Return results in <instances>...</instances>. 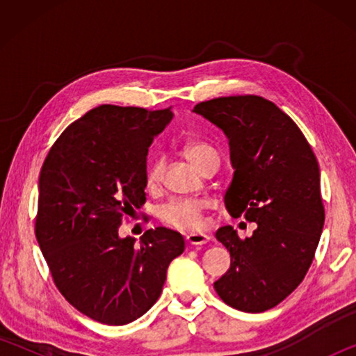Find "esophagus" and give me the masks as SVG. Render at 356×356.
I'll return each instance as SVG.
<instances>
[{"instance_id": "obj_1", "label": "esophagus", "mask_w": 356, "mask_h": 356, "mask_svg": "<svg viewBox=\"0 0 356 356\" xmlns=\"http://www.w3.org/2000/svg\"><path fill=\"white\" fill-rule=\"evenodd\" d=\"M186 242L190 245H206L210 242V237L207 234H196V232H191L186 236Z\"/></svg>"}]
</instances>
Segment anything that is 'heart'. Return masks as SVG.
Instances as JSON below:
<instances>
[{
  "label": "heart",
  "instance_id": "1",
  "mask_svg": "<svg viewBox=\"0 0 356 356\" xmlns=\"http://www.w3.org/2000/svg\"><path fill=\"white\" fill-rule=\"evenodd\" d=\"M185 154L188 160L196 168H200L204 160L210 155H216L215 149L201 141H190L185 144ZM163 160H155L147 170V184L155 186L163 176ZM207 209V202L202 200H174L165 204L160 210L161 220L172 227L182 231H196L204 226V212Z\"/></svg>",
  "mask_w": 356,
  "mask_h": 356
}]
</instances>
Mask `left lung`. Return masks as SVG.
Listing matches in <instances>:
<instances>
[{
    "label": "left lung",
    "instance_id": "obj_1",
    "mask_svg": "<svg viewBox=\"0 0 356 356\" xmlns=\"http://www.w3.org/2000/svg\"><path fill=\"white\" fill-rule=\"evenodd\" d=\"M193 113L229 141L232 182L225 206L257 229L242 240L232 226L216 231L231 267L213 282L226 305L245 312L275 308L303 281L323 229L321 171L297 124L273 102L231 95L201 102Z\"/></svg>",
    "mask_w": 356,
    "mask_h": 356
}]
</instances>
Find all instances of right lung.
I'll return each instance as SVG.
<instances>
[{
    "mask_svg": "<svg viewBox=\"0 0 356 356\" xmlns=\"http://www.w3.org/2000/svg\"><path fill=\"white\" fill-rule=\"evenodd\" d=\"M170 108L100 105L65 129L39 176L35 237L64 298L81 314L125 325L152 308L184 237L166 227L120 237L124 213L146 202L147 152Z\"/></svg>",
    "mask_w": 356,
    "mask_h": 356,
    "instance_id": "add662e5",
    "label": "right lung"
}]
</instances>
